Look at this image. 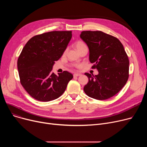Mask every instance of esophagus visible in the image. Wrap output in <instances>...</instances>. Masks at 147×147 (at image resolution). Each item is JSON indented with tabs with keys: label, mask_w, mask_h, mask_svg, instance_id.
<instances>
[{
	"label": "esophagus",
	"mask_w": 147,
	"mask_h": 147,
	"mask_svg": "<svg viewBox=\"0 0 147 147\" xmlns=\"http://www.w3.org/2000/svg\"><path fill=\"white\" fill-rule=\"evenodd\" d=\"M81 74H80V73H74V74H73V76L74 77H78V76H80Z\"/></svg>",
	"instance_id": "obj_1"
}]
</instances>
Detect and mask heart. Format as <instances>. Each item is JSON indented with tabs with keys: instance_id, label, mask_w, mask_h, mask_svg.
<instances>
[{
	"instance_id": "b5f03b06",
	"label": "heart",
	"mask_w": 147,
	"mask_h": 147,
	"mask_svg": "<svg viewBox=\"0 0 147 147\" xmlns=\"http://www.w3.org/2000/svg\"><path fill=\"white\" fill-rule=\"evenodd\" d=\"M74 46H75L76 49L78 51V52H79V51H80L83 48H84V47H85V46H86L85 44H84L83 42H81V41L77 42L75 43Z\"/></svg>"
}]
</instances>
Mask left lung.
Masks as SVG:
<instances>
[{
    "label": "left lung",
    "instance_id": "1",
    "mask_svg": "<svg viewBox=\"0 0 147 147\" xmlns=\"http://www.w3.org/2000/svg\"><path fill=\"white\" fill-rule=\"evenodd\" d=\"M89 50V61L98 74L84 73L89 82L83 90L89 97L105 100L117 94L129 78V61L117 38L101 31H83L80 36Z\"/></svg>",
    "mask_w": 147,
    "mask_h": 147
}]
</instances>
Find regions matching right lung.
Instances as JSON below:
<instances>
[{
    "instance_id": "add662e5",
    "label": "right lung",
    "mask_w": 147,
    "mask_h": 147,
    "mask_svg": "<svg viewBox=\"0 0 147 147\" xmlns=\"http://www.w3.org/2000/svg\"><path fill=\"white\" fill-rule=\"evenodd\" d=\"M71 31H54L36 35L27 42L18 59L17 67L22 86L39 101L47 102L63 95L73 74L67 71L52 72L70 41Z\"/></svg>"
}]
</instances>
